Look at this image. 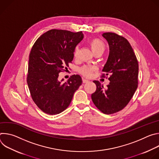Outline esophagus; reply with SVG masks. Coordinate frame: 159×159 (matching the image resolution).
Here are the masks:
<instances>
[{
	"label": "esophagus",
	"mask_w": 159,
	"mask_h": 159,
	"mask_svg": "<svg viewBox=\"0 0 159 159\" xmlns=\"http://www.w3.org/2000/svg\"><path fill=\"white\" fill-rule=\"evenodd\" d=\"M82 81H83V83H87V82H89V80L85 79H83Z\"/></svg>",
	"instance_id": "34e87169"
}]
</instances>
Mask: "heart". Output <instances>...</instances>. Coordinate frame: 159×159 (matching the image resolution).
Wrapping results in <instances>:
<instances>
[{
  "mask_svg": "<svg viewBox=\"0 0 159 159\" xmlns=\"http://www.w3.org/2000/svg\"><path fill=\"white\" fill-rule=\"evenodd\" d=\"M90 46L91 50L94 53L96 52H104L105 50V44L104 42L98 38H94L90 41ZM79 53V47H76L74 50V56L77 57ZM96 70V68L92 66H85L80 69L81 73L85 76H90L92 75L93 71Z\"/></svg>",
  "mask_w": 159,
  "mask_h": 159,
  "instance_id": "1",
  "label": "heart"
}]
</instances>
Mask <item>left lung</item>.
Returning a JSON list of instances; mask_svg holds the SVG:
<instances>
[{
	"label": "left lung",
	"instance_id": "1",
	"mask_svg": "<svg viewBox=\"0 0 159 159\" xmlns=\"http://www.w3.org/2000/svg\"><path fill=\"white\" fill-rule=\"evenodd\" d=\"M102 36L109 47L102 71L110 74V82L104 88L99 81L94 80L97 89L91 98L104 114L111 115L122 110L134 94L138 87L139 63L126 38L114 33H104Z\"/></svg>",
	"mask_w": 159,
	"mask_h": 159
}]
</instances>
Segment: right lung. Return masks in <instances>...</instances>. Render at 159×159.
<instances>
[{
	"label": "right lung",
	"instance_id": "right-lung-1",
	"mask_svg": "<svg viewBox=\"0 0 159 159\" xmlns=\"http://www.w3.org/2000/svg\"><path fill=\"white\" fill-rule=\"evenodd\" d=\"M83 38L82 31L52 30L43 34L32 47L27 82L33 101L47 114L57 115L66 109L82 84L79 75L66 82L63 79L60 81L58 75L73 60L75 48Z\"/></svg>",
	"mask_w": 159,
	"mask_h": 159
}]
</instances>
